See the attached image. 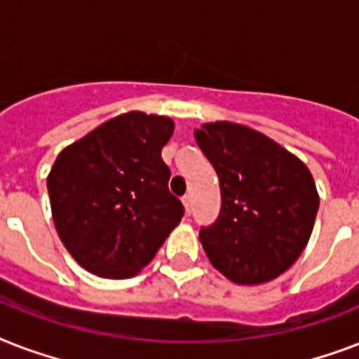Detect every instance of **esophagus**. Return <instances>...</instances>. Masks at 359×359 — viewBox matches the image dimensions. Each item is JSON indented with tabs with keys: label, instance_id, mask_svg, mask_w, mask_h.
<instances>
[{
	"label": "esophagus",
	"instance_id": "34e87169",
	"mask_svg": "<svg viewBox=\"0 0 359 359\" xmlns=\"http://www.w3.org/2000/svg\"><path fill=\"white\" fill-rule=\"evenodd\" d=\"M182 205H184L186 214H190V212H191V197H190V196H184V197H182Z\"/></svg>",
	"mask_w": 359,
	"mask_h": 359
}]
</instances>
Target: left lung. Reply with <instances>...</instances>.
<instances>
[{
    "mask_svg": "<svg viewBox=\"0 0 359 359\" xmlns=\"http://www.w3.org/2000/svg\"><path fill=\"white\" fill-rule=\"evenodd\" d=\"M194 134L222 190L219 218L199 231L208 261L238 285L279 278L298 261L313 233L320 199L311 171L245 124L205 123Z\"/></svg>",
    "mask_w": 359,
    "mask_h": 359,
    "instance_id": "1",
    "label": "left lung"
}]
</instances>
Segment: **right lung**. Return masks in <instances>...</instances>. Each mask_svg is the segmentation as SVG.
<instances>
[{
  "label": "right lung",
  "instance_id": "1",
  "mask_svg": "<svg viewBox=\"0 0 359 359\" xmlns=\"http://www.w3.org/2000/svg\"><path fill=\"white\" fill-rule=\"evenodd\" d=\"M175 121L126 111L59 152L46 186L59 238L87 272L134 278L182 218L162 160Z\"/></svg>",
  "mask_w": 359,
  "mask_h": 359
}]
</instances>
